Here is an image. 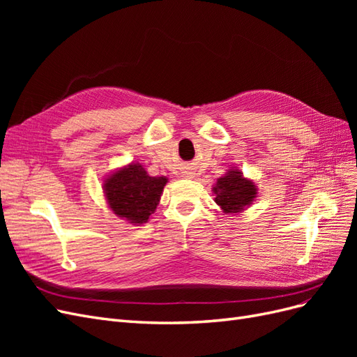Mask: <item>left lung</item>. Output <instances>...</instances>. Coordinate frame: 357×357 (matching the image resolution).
<instances>
[{
    "label": "left lung",
    "instance_id": "1",
    "mask_svg": "<svg viewBox=\"0 0 357 357\" xmlns=\"http://www.w3.org/2000/svg\"><path fill=\"white\" fill-rule=\"evenodd\" d=\"M215 193V204L223 210L225 214L241 213L257 197V188L252 180L243 176L240 169L231 168L220 178H218L213 188Z\"/></svg>",
    "mask_w": 357,
    "mask_h": 357
}]
</instances>
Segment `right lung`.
Masks as SVG:
<instances>
[{"label":"right lung","instance_id":"right-lung-1","mask_svg":"<svg viewBox=\"0 0 357 357\" xmlns=\"http://www.w3.org/2000/svg\"><path fill=\"white\" fill-rule=\"evenodd\" d=\"M168 178L152 177L142 164L119 168L104 180L105 199L112 211L132 225L146 223L155 213Z\"/></svg>","mask_w":357,"mask_h":357}]
</instances>
